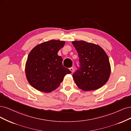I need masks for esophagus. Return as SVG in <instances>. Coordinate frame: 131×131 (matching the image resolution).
Returning <instances> with one entry per match:
<instances>
[{"label": "esophagus", "mask_w": 131, "mask_h": 131, "mask_svg": "<svg viewBox=\"0 0 131 131\" xmlns=\"http://www.w3.org/2000/svg\"><path fill=\"white\" fill-rule=\"evenodd\" d=\"M70 70L72 72V73H73V71H74V69H73V67H70Z\"/></svg>", "instance_id": "1"}]
</instances>
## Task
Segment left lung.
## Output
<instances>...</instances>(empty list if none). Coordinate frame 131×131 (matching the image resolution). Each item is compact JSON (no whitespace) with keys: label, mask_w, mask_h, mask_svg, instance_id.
Here are the masks:
<instances>
[{"label":"left lung","mask_w":131,"mask_h":131,"mask_svg":"<svg viewBox=\"0 0 131 131\" xmlns=\"http://www.w3.org/2000/svg\"><path fill=\"white\" fill-rule=\"evenodd\" d=\"M78 54L80 67L73 74L77 86L84 91L102 87L110 77L111 69L106 53L100 46L84 41H72Z\"/></svg>","instance_id":"left-lung-1"}]
</instances>
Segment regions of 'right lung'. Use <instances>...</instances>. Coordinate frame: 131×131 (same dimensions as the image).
<instances>
[{"instance_id": "right-lung-1", "label": "right lung", "mask_w": 131, "mask_h": 131, "mask_svg": "<svg viewBox=\"0 0 131 131\" xmlns=\"http://www.w3.org/2000/svg\"><path fill=\"white\" fill-rule=\"evenodd\" d=\"M65 41L52 40L37 45L29 53L26 64V77L36 90L52 92L60 85L65 75L71 71L62 65L58 52Z\"/></svg>"}]
</instances>
